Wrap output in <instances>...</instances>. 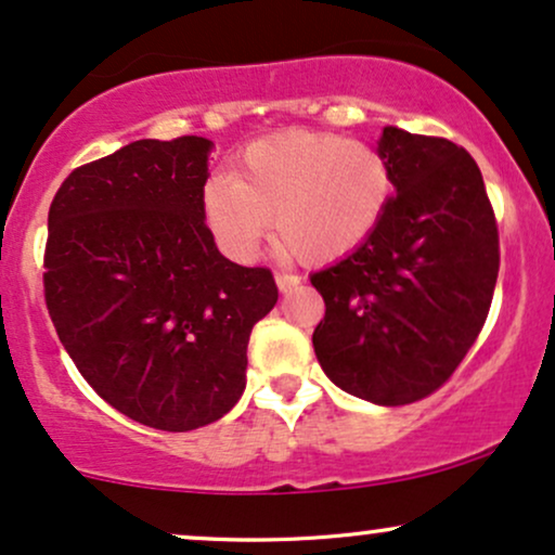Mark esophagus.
<instances>
[{
	"label": "esophagus",
	"mask_w": 555,
	"mask_h": 555,
	"mask_svg": "<svg viewBox=\"0 0 555 555\" xmlns=\"http://www.w3.org/2000/svg\"><path fill=\"white\" fill-rule=\"evenodd\" d=\"M275 283L280 293H291L296 285H301V275H296V272H278Z\"/></svg>",
	"instance_id": "34e87169"
}]
</instances>
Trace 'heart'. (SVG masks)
<instances>
[{"label": "heart", "mask_w": 555, "mask_h": 555, "mask_svg": "<svg viewBox=\"0 0 555 555\" xmlns=\"http://www.w3.org/2000/svg\"><path fill=\"white\" fill-rule=\"evenodd\" d=\"M395 192L387 155L330 132H285L254 142L233 176L202 189L207 228L228 257L246 262L267 228L306 264L335 262L371 238Z\"/></svg>", "instance_id": "obj_1"}]
</instances>
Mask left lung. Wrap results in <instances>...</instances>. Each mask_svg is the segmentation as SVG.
Listing matches in <instances>:
<instances>
[{"instance_id": "1", "label": "left lung", "mask_w": 555, "mask_h": 555, "mask_svg": "<svg viewBox=\"0 0 555 555\" xmlns=\"http://www.w3.org/2000/svg\"><path fill=\"white\" fill-rule=\"evenodd\" d=\"M395 197L361 249L311 275L322 293L314 353L374 405L444 384L478 340L499 278V228L478 163L444 137L384 127Z\"/></svg>"}]
</instances>
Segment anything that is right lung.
<instances>
[{
  "instance_id": "1",
  "label": "right lung",
  "mask_w": 555,
  "mask_h": 555,
  "mask_svg": "<svg viewBox=\"0 0 555 555\" xmlns=\"http://www.w3.org/2000/svg\"><path fill=\"white\" fill-rule=\"evenodd\" d=\"M205 137L137 140L75 168L49 207L46 309L98 397L142 426L192 431L246 387L251 327L278 304L267 267L215 246Z\"/></svg>"
}]
</instances>
